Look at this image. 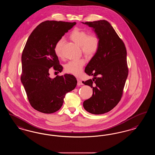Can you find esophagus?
<instances>
[{
    "mask_svg": "<svg viewBox=\"0 0 155 155\" xmlns=\"http://www.w3.org/2000/svg\"><path fill=\"white\" fill-rule=\"evenodd\" d=\"M77 85H78V86H81V85H83V83H82V82L80 80L77 79Z\"/></svg>",
    "mask_w": 155,
    "mask_h": 155,
    "instance_id": "1",
    "label": "esophagus"
}]
</instances>
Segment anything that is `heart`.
<instances>
[{
  "label": "heart",
  "mask_w": 155,
  "mask_h": 155,
  "mask_svg": "<svg viewBox=\"0 0 155 155\" xmlns=\"http://www.w3.org/2000/svg\"><path fill=\"white\" fill-rule=\"evenodd\" d=\"M69 37L75 43L81 46L82 52L87 58H92L99 50L100 47L99 37L95 35H89V33L85 30L75 28L70 32ZM64 43V38H61L54 45V51L56 56L58 58H62L63 56L62 48ZM85 62V60L83 58L70 61L64 64V70L70 74L77 76L79 75L82 72Z\"/></svg>",
  "instance_id": "heart-1"
}]
</instances>
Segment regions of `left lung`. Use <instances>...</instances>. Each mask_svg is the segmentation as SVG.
Masks as SVG:
<instances>
[{"mask_svg":"<svg viewBox=\"0 0 155 155\" xmlns=\"http://www.w3.org/2000/svg\"><path fill=\"white\" fill-rule=\"evenodd\" d=\"M92 28L100 40V47L87 64L85 72L93 75L82 83L93 88L91 98L85 100V110L95 115L111 111L121 99L128 76L127 52L123 41L105 20L82 22Z\"/></svg>","mask_w":155,"mask_h":155,"instance_id":"8db88e82","label":"left lung"}]
</instances>
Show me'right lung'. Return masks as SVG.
<instances>
[{"mask_svg": "<svg viewBox=\"0 0 155 155\" xmlns=\"http://www.w3.org/2000/svg\"><path fill=\"white\" fill-rule=\"evenodd\" d=\"M76 22L46 21L31 32L23 50L21 80L31 107L38 111L51 114L58 111L67 93L74 89L77 81L73 75L50 78L53 67L61 72L58 56L54 51L56 42Z\"/></svg>", "mask_w": 155, "mask_h": 155, "instance_id": "right-lung-1", "label": "right lung"}]
</instances>
